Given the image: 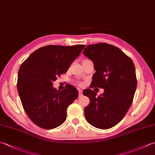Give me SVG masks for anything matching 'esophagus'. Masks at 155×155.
I'll return each mask as SVG.
<instances>
[{"instance_id":"obj_1","label":"esophagus","mask_w":155,"mask_h":155,"mask_svg":"<svg viewBox=\"0 0 155 155\" xmlns=\"http://www.w3.org/2000/svg\"><path fill=\"white\" fill-rule=\"evenodd\" d=\"M78 95H79V96L82 95V91L80 89H78Z\"/></svg>"}]
</instances>
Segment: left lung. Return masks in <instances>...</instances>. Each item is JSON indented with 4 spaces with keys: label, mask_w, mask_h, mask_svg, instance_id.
<instances>
[{
    "label": "left lung",
    "mask_w": 155,
    "mask_h": 155,
    "mask_svg": "<svg viewBox=\"0 0 155 155\" xmlns=\"http://www.w3.org/2000/svg\"><path fill=\"white\" fill-rule=\"evenodd\" d=\"M83 52L96 71L91 87L104 89L99 96L92 89L83 91L90 100L84 117L97 128H111L123 119L132 104L137 86L134 64L120 48L106 43L87 45Z\"/></svg>",
    "instance_id": "left-lung-1"
}]
</instances>
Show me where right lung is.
<instances>
[{"mask_svg": "<svg viewBox=\"0 0 155 155\" xmlns=\"http://www.w3.org/2000/svg\"><path fill=\"white\" fill-rule=\"evenodd\" d=\"M84 46L46 45L35 50L21 65L17 85L21 104L29 119L40 128L53 129L65 122L67 107L78 92L69 84L58 91L53 82L67 72Z\"/></svg>", "mask_w": 155, "mask_h": 155, "instance_id": "right-lung-1", "label": "right lung"}]
</instances>
